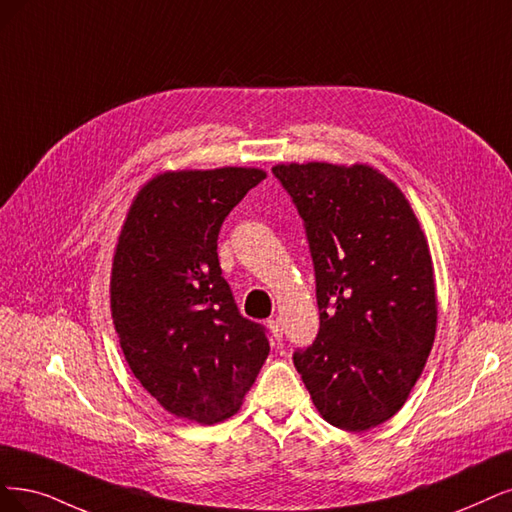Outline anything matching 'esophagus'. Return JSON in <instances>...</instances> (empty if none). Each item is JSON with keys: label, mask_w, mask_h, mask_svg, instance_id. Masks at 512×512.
<instances>
[{"label": "esophagus", "mask_w": 512, "mask_h": 512, "mask_svg": "<svg viewBox=\"0 0 512 512\" xmlns=\"http://www.w3.org/2000/svg\"><path fill=\"white\" fill-rule=\"evenodd\" d=\"M268 327H270V331H272V337L276 339V342H280L282 327H280V323H278V318H270V320H268Z\"/></svg>", "instance_id": "34e87169"}]
</instances>
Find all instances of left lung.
<instances>
[{
    "mask_svg": "<svg viewBox=\"0 0 512 512\" xmlns=\"http://www.w3.org/2000/svg\"><path fill=\"white\" fill-rule=\"evenodd\" d=\"M272 173L304 219L316 276L320 329L295 350V369L329 424H384L405 405L437 333L420 221L367 164H278Z\"/></svg>",
    "mask_w": 512,
    "mask_h": 512,
    "instance_id": "1",
    "label": "left lung"
}]
</instances>
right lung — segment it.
Here are the masks:
<instances>
[{
	"label": "right lung",
	"mask_w": 512,
	"mask_h": 512,
	"mask_svg": "<svg viewBox=\"0 0 512 512\" xmlns=\"http://www.w3.org/2000/svg\"><path fill=\"white\" fill-rule=\"evenodd\" d=\"M259 168L177 170L132 200L111 266V316L130 371L177 418L238 411L270 354L266 327L238 312L217 238Z\"/></svg>",
	"instance_id": "obj_1"
}]
</instances>
